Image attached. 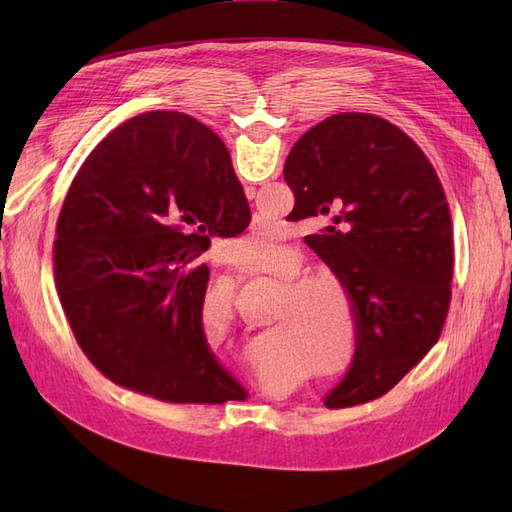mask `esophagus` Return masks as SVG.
<instances>
[{"label":"esophagus","instance_id":"1","mask_svg":"<svg viewBox=\"0 0 512 512\" xmlns=\"http://www.w3.org/2000/svg\"><path fill=\"white\" fill-rule=\"evenodd\" d=\"M252 190H254V188H252ZM247 198H256V196H254V194H250V196H247Z\"/></svg>","mask_w":512,"mask_h":512}]
</instances>
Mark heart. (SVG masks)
<instances>
[{"label": "heart", "instance_id": "b5f03b06", "mask_svg": "<svg viewBox=\"0 0 512 512\" xmlns=\"http://www.w3.org/2000/svg\"><path fill=\"white\" fill-rule=\"evenodd\" d=\"M245 256H273L277 241L271 230H256L243 239ZM256 280H267L280 286H290L288 297L282 299L275 316V331L271 335V348L292 354L299 361H318L316 371L331 380L346 376L356 346H359V312L348 290L331 280H305L301 260L292 254L277 258L271 267L250 273ZM203 303L211 314L228 318L232 309V288L228 284L211 286L205 292ZM337 349L336 353L334 350ZM335 352L334 355L332 352ZM334 356L320 370L319 359Z\"/></svg>", "mask_w": 512, "mask_h": 512}]
</instances>
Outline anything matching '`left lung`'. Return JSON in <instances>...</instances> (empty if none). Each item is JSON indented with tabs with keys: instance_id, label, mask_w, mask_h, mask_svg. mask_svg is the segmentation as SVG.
<instances>
[{
	"instance_id": "obj_1",
	"label": "left lung",
	"mask_w": 512,
	"mask_h": 512,
	"mask_svg": "<svg viewBox=\"0 0 512 512\" xmlns=\"http://www.w3.org/2000/svg\"><path fill=\"white\" fill-rule=\"evenodd\" d=\"M284 177L292 213L322 224L305 243L359 312L356 356L324 406L363 404L391 391L442 333L453 280L444 190L412 138L367 113L309 128L290 149Z\"/></svg>"
}]
</instances>
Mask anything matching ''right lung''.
Masks as SVG:
<instances>
[{
	"instance_id": "obj_1",
	"label": "right lung",
	"mask_w": 512,
	"mask_h": 512,
	"mask_svg": "<svg viewBox=\"0 0 512 512\" xmlns=\"http://www.w3.org/2000/svg\"><path fill=\"white\" fill-rule=\"evenodd\" d=\"M250 220L230 153L203 123L153 111L115 128L76 173L57 220L55 284L87 359L173 404L245 399L207 342L200 254Z\"/></svg>"
}]
</instances>
